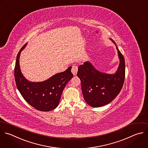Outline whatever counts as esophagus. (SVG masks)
I'll use <instances>...</instances> for the list:
<instances>
[{
	"label": "esophagus",
	"instance_id": "esophagus-1",
	"mask_svg": "<svg viewBox=\"0 0 148 148\" xmlns=\"http://www.w3.org/2000/svg\"><path fill=\"white\" fill-rule=\"evenodd\" d=\"M77 71H78V67L75 66H73L72 69H71V72L74 75H75L77 74Z\"/></svg>",
	"mask_w": 148,
	"mask_h": 148
}]
</instances>
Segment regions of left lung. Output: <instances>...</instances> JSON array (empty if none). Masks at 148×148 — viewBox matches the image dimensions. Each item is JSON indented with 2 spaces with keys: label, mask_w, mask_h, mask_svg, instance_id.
<instances>
[{
  "label": "left lung",
  "mask_w": 148,
  "mask_h": 148,
  "mask_svg": "<svg viewBox=\"0 0 148 148\" xmlns=\"http://www.w3.org/2000/svg\"><path fill=\"white\" fill-rule=\"evenodd\" d=\"M120 63L114 74H110L98 71L89 62L78 67L77 76L81 82L82 92L86 103L93 108H99L110 103L120 93L125 79V60L119 50Z\"/></svg>",
  "instance_id": "8db88e82"
}]
</instances>
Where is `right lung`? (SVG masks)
Here are the masks:
<instances>
[{
  "instance_id": "1",
  "label": "right lung",
  "mask_w": 148,
  "mask_h": 148,
  "mask_svg": "<svg viewBox=\"0 0 148 148\" xmlns=\"http://www.w3.org/2000/svg\"><path fill=\"white\" fill-rule=\"evenodd\" d=\"M27 44L21 47L16 58L14 77L17 88L25 101L35 109L42 112L52 110L59 105L66 84L73 77L71 67L42 82L27 80L21 71L19 63L21 52Z\"/></svg>"
}]
</instances>
